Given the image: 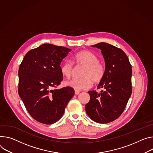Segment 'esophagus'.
I'll list each match as a JSON object with an SVG mask.
<instances>
[{"label":"esophagus","mask_w":153,"mask_h":153,"mask_svg":"<svg viewBox=\"0 0 153 153\" xmlns=\"http://www.w3.org/2000/svg\"><path fill=\"white\" fill-rule=\"evenodd\" d=\"M79 93H80V91L79 90H75V94H79Z\"/></svg>","instance_id":"34e87169"}]
</instances>
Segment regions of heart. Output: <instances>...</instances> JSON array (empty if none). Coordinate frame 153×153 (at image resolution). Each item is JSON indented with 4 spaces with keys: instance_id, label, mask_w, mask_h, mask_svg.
Returning a JSON list of instances; mask_svg holds the SVG:
<instances>
[{
    "instance_id": "1",
    "label": "heart",
    "mask_w": 153,
    "mask_h": 153,
    "mask_svg": "<svg viewBox=\"0 0 153 153\" xmlns=\"http://www.w3.org/2000/svg\"><path fill=\"white\" fill-rule=\"evenodd\" d=\"M75 63L84 65L80 78H73L65 82V85L75 90H85L91 87L92 80L94 83L100 82L105 75V67L99 62L98 57L88 51H82L77 53L73 58ZM60 71L63 76L70 77L73 64L66 60L60 65Z\"/></svg>"
}]
</instances>
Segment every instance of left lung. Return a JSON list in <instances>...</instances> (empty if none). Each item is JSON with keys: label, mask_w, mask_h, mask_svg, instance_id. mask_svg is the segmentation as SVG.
Instances as JSON below:
<instances>
[{"label": "left lung", "mask_w": 153, "mask_h": 153, "mask_svg": "<svg viewBox=\"0 0 153 153\" xmlns=\"http://www.w3.org/2000/svg\"><path fill=\"white\" fill-rule=\"evenodd\" d=\"M101 49L105 61V75L98 88L100 93L89 91L85 111L94 121L105 124L117 119L123 112L132 93V66L121 49L105 43L91 46Z\"/></svg>", "instance_id": "obj_1"}]
</instances>
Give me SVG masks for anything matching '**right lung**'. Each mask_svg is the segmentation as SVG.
<instances>
[{
  "label": "right lung",
  "instance_id": "obj_1",
  "mask_svg": "<svg viewBox=\"0 0 153 153\" xmlns=\"http://www.w3.org/2000/svg\"><path fill=\"white\" fill-rule=\"evenodd\" d=\"M71 49L44 44L27 52L20 65L18 93L29 114L51 124L60 119L74 94L73 88L52 90L63 80L60 63Z\"/></svg>",
  "mask_w": 153,
  "mask_h": 153
}]
</instances>
